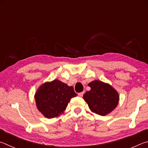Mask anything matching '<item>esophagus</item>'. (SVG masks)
Segmentation results:
<instances>
[{
  "label": "esophagus",
  "instance_id": "obj_1",
  "mask_svg": "<svg viewBox=\"0 0 148 148\" xmlns=\"http://www.w3.org/2000/svg\"><path fill=\"white\" fill-rule=\"evenodd\" d=\"M84 92H80V93H79L78 94V95L79 97H82L83 96V94H84Z\"/></svg>",
  "mask_w": 148,
  "mask_h": 148
}]
</instances>
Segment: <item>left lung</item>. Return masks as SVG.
Masks as SVG:
<instances>
[{
  "label": "left lung",
  "mask_w": 148,
  "mask_h": 148,
  "mask_svg": "<svg viewBox=\"0 0 148 148\" xmlns=\"http://www.w3.org/2000/svg\"><path fill=\"white\" fill-rule=\"evenodd\" d=\"M88 86L91 90L85 93L83 98L93 112L105 116L117 107L119 94L112 86L97 80L90 82Z\"/></svg>",
  "instance_id": "obj_1"
}]
</instances>
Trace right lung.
<instances>
[{
	"label": "right lung",
	"instance_id": "obj_1",
	"mask_svg": "<svg viewBox=\"0 0 148 148\" xmlns=\"http://www.w3.org/2000/svg\"><path fill=\"white\" fill-rule=\"evenodd\" d=\"M76 96L73 87L54 80L41 85L34 98L38 110L45 118H53L63 113L70 99Z\"/></svg>",
	"mask_w": 148,
	"mask_h": 148
}]
</instances>
